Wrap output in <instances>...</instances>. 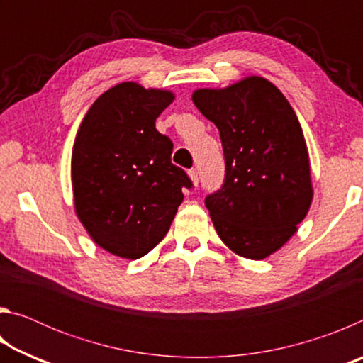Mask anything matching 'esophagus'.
<instances>
[{
    "label": "esophagus",
    "mask_w": 363,
    "mask_h": 363,
    "mask_svg": "<svg viewBox=\"0 0 363 363\" xmlns=\"http://www.w3.org/2000/svg\"><path fill=\"white\" fill-rule=\"evenodd\" d=\"M189 177L192 179L194 186H199V169H196V168L189 169Z\"/></svg>",
    "instance_id": "34e87169"
}]
</instances>
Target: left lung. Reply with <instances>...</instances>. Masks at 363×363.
I'll use <instances>...</instances> for the list:
<instances>
[{"instance_id": "left-lung-1", "label": "left lung", "mask_w": 363, "mask_h": 363, "mask_svg": "<svg viewBox=\"0 0 363 363\" xmlns=\"http://www.w3.org/2000/svg\"><path fill=\"white\" fill-rule=\"evenodd\" d=\"M192 101L218 126L224 150V184L205 199L214 229L233 253L264 259L290 240L312 201L298 116L261 77L196 89Z\"/></svg>"}]
</instances>
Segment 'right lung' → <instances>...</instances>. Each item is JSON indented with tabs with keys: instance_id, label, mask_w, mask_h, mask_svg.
I'll use <instances>...</instances> for the list:
<instances>
[{
	"instance_id": "add662e5",
	"label": "right lung",
	"mask_w": 363,
	"mask_h": 363,
	"mask_svg": "<svg viewBox=\"0 0 363 363\" xmlns=\"http://www.w3.org/2000/svg\"><path fill=\"white\" fill-rule=\"evenodd\" d=\"M174 99L133 82L106 91L79 125L72 152L77 216L108 253L139 259L163 240L192 187L171 163L173 143L155 128Z\"/></svg>"
}]
</instances>
